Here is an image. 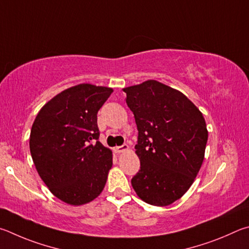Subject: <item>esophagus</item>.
<instances>
[{"mask_svg": "<svg viewBox=\"0 0 249 249\" xmlns=\"http://www.w3.org/2000/svg\"><path fill=\"white\" fill-rule=\"evenodd\" d=\"M129 150V146L127 144H124L121 146H116L115 147V151L117 152V153H122V152H125Z\"/></svg>", "mask_w": 249, "mask_h": 249, "instance_id": "34e87169", "label": "esophagus"}]
</instances>
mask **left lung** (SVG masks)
I'll use <instances>...</instances> for the list:
<instances>
[{"instance_id": "1", "label": "left lung", "mask_w": 249, "mask_h": 249, "mask_svg": "<svg viewBox=\"0 0 249 249\" xmlns=\"http://www.w3.org/2000/svg\"><path fill=\"white\" fill-rule=\"evenodd\" d=\"M139 131L140 171L131 179L138 197L156 207L180 199L204 160L208 130L202 112L181 91L155 80L125 87Z\"/></svg>"}]
</instances>
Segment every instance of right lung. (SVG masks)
<instances>
[{
  "instance_id": "add662e5",
  "label": "right lung",
  "mask_w": 249,
  "mask_h": 249,
  "mask_svg": "<svg viewBox=\"0 0 249 249\" xmlns=\"http://www.w3.org/2000/svg\"><path fill=\"white\" fill-rule=\"evenodd\" d=\"M112 91L89 83L70 87L43 105L33 124L29 149L39 176L71 206L93 201L106 185L112 152L97 141V112Z\"/></svg>"
}]
</instances>
